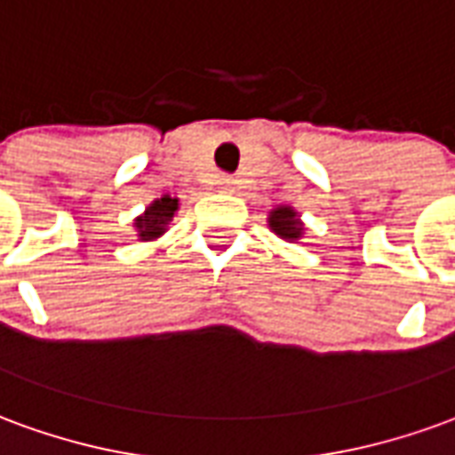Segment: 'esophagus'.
Instances as JSON below:
<instances>
[{
	"label": "esophagus",
	"instance_id": "1",
	"mask_svg": "<svg viewBox=\"0 0 455 455\" xmlns=\"http://www.w3.org/2000/svg\"><path fill=\"white\" fill-rule=\"evenodd\" d=\"M219 189H224V192H231V189H234V180L221 178V180H219Z\"/></svg>",
	"mask_w": 455,
	"mask_h": 455
}]
</instances>
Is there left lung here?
I'll return each mask as SVG.
<instances>
[{
	"instance_id": "1",
	"label": "left lung",
	"mask_w": 455,
	"mask_h": 455,
	"mask_svg": "<svg viewBox=\"0 0 455 455\" xmlns=\"http://www.w3.org/2000/svg\"><path fill=\"white\" fill-rule=\"evenodd\" d=\"M267 224L270 228L275 231L277 236L285 238V241H297V238L302 236V221L297 219V212L292 207H275L270 212V217H267Z\"/></svg>"
}]
</instances>
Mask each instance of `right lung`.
Segmentation results:
<instances>
[{
    "instance_id": "right-lung-1",
    "label": "right lung",
    "mask_w": 455,
    "mask_h": 455,
    "mask_svg": "<svg viewBox=\"0 0 455 455\" xmlns=\"http://www.w3.org/2000/svg\"><path fill=\"white\" fill-rule=\"evenodd\" d=\"M175 212H178V199L168 197V195L148 204V209L136 219L140 241H156V238L163 236L172 217H175Z\"/></svg>"
}]
</instances>
